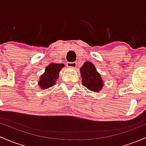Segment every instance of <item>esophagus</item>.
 <instances>
[{
	"mask_svg": "<svg viewBox=\"0 0 146 146\" xmlns=\"http://www.w3.org/2000/svg\"><path fill=\"white\" fill-rule=\"evenodd\" d=\"M67 66L69 67V68H76V62H67Z\"/></svg>",
	"mask_w": 146,
	"mask_h": 146,
	"instance_id": "1",
	"label": "esophagus"
}]
</instances>
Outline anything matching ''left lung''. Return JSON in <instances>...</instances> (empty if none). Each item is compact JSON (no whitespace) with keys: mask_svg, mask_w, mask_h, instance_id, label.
<instances>
[{"mask_svg":"<svg viewBox=\"0 0 146 146\" xmlns=\"http://www.w3.org/2000/svg\"><path fill=\"white\" fill-rule=\"evenodd\" d=\"M82 84L88 90L94 92H99L103 88L104 82L100 74L91 62H84L80 68Z\"/></svg>","mask_w":146,"mask_h":146,"instance_id":"left-lung-1","label":"left lung"}]
</instances>
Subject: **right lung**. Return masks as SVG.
Masks as SVG:
<instances>
[{
    "label": "right lung",
    "mask_w": 146,
    "mask_h": 146,
    "mask_svg": "<svg viewBox=\"0 0 146 146\" xmlns=\"http://www.w3.org/2000/svg\"><path fill=\"white\" fill-rule=\"evenodd\" d=\"M64 67V64L50 63L46 67L45 72L40 75L38 84L41 89H47L56 84L60 70Z\"/></svg>",
    "instance_id": "right-lung-1"
}]
</instances>
